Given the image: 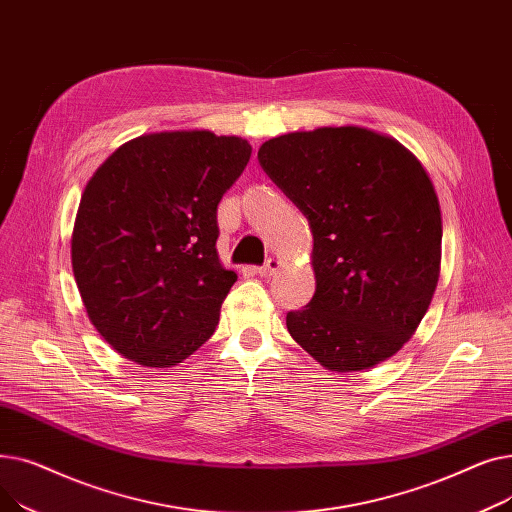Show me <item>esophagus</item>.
Masks as SVG:
<instances>
[{"label": "esophagus", "mask_w": 512, "mask_h": 512, "mask_svg": "<svg viewBox=\"0 0 512 512\" xmlns=\"http://www.w3.org/2000/svg\"><path fill=\"white\" fill-rule=\"evenodd\" d=\"M278 267H280V261L274 259V257H270L261 267H257V274H259V276H272V274L278 272Z\"/></svg>", "instance_id": "esophagus-1"}]
</instances>
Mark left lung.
I'll list each match as a JSON object with an SVG mask.
<instances>
[{
    "instance_id": "8db88e82",
    "label": "left lung",
    "mask_w": 512,
    "mask_h": 512,
    "mask_svg": "<svg viewBox=\"0 0 512 512\" xmlns=\"http://www.w3.org/2000/svg\"><path fill=\"white\" fill-rule=\"evenodd\" d=\"M257 159L313 232L315 294L288 311L290 336L338 373L396 355L440 276V205L417 157L380 132L324 126L265 141Z\"/></svg>"
}]
</instances>
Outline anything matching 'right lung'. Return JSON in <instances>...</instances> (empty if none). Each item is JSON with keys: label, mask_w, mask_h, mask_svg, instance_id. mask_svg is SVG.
I'll list each match as a JSON object with an SVG mask.
<instances>
[{"label": "right lung", "mask_w": 512, "mask_h": 512, "mask_svg": "<svg viewBox=\"0 0 512 512\" xmlns=\"http://www.w3.org/2000/svg\"><path fill=\"white\" fill-rule=\"evenodd\" d=\"M251 145L209 130L155 132L107 157L80 199L72 270L89 319L143 367L203 346L236 274L220 263L218 205Z\"/></svg>", "instance_id": "obj_1"}]
</instances>
